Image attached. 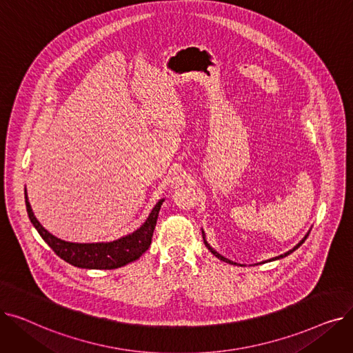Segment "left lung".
Returning <instances> with one entry per match:
<instances>
[{
  "instance_id": "obj_1",
  "label": "left lung",
  "mask_w": 353,
  "mask_h": 353,
  "mask_svg": "<svg viewBox=\"0 0 353 353\" xmlns=\"http://www.w3.org/2000/svg\"><path fill=\"white\" fill-rule=\"evenodd\" d=\"M309 233H310V230H309V232L305 234V237H303V239L301 240V242H299L298 245H296V246H294L292 250H289V252H286V253H283V254H281V256H276V257H273V259H269V262H272V261H276V259H282V257H285V256H288V254L293 253L296 249H298V248H299V246H301V245L305 242L306 237L309 236ZM201 234H203V240H205V245L208 246V249H209V250H210V252H212V253H213V254H214L217 259H220V261H223V262H226V263H230V265H236V266H243V265H239V263H236V262H232V261H229L228 257H225V256H221L220 253H217V252H216V250H214V249H213V248H212V246L208 243V240H206V237H205V232L201 230Z\"/></svg>"
}]
</instances>
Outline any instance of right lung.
Returning <instances> with one entry per match:
<instances>
[{"instance_id":"1","label":"right lung","mask_w":353,"mask_h":353,"mask_svg":"<svg viewBox=\"0 0 353 353\" xmlns=\"http://www.w3.org/2000/svg\"><path fill=\"white\" fill-rule=\"evenodd\" d=\"M163 201L164 199L159 200L152 213L148 214L147 220L133 233L105 243H71L55 237L41 226L40 221L37 220L32 213L26 190V208L32 226L40 233L44 242L54 250L55 254L60 256L67 263L81 269L111 270L137 261L150 248Z\"/></svg>"}]
</instances>
